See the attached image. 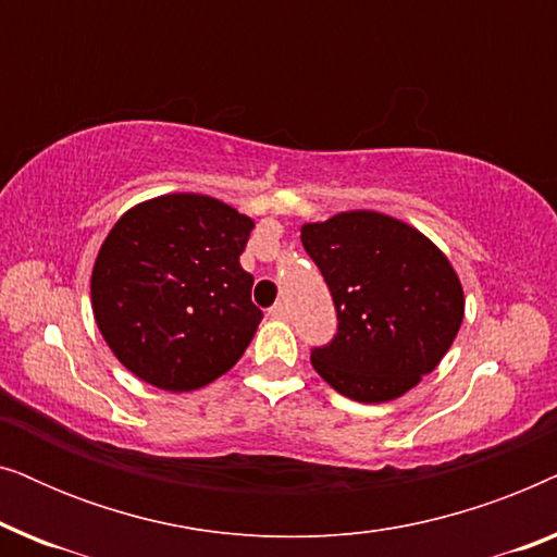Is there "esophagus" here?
<instances>
[{"label": "esophagus", "instance_id": "1", "mask_svg": "<svg viewBox=\"0 0 557 557\" xmlns=\"http://www.w3.org/2000/svg\"><path fill=\"white\" fill-rule=\"evenodd\" d=\"M269 314L273 317V319H286L288 317V307H286V304H273V307L269 309Z\"/></svg>", "mask_w": 557, "mask_h": 557}]
</instances>
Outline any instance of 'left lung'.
<instances>
[{
    "label": "left lung",
    "instance_id": "left-lung-1",
    "mask_svg": "<svg viewBox=\"0 0 557 557\" xmlns=\"http://www.w3.org/2000/svg\"><path fill=\"white\" fill-rule=\"evenodd\" d=\"M330 286L337 332L311 364L357 403L400 398L436 368L463 319L459 276L433 243L400 220L342 212L301 227Z\"/></svg>",
    "mask_w": 557,
    "mask_h": 557
}]
</instances>
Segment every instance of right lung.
Here are the masks:
<instances>
[{"label":"right lung","instance_id":"add662e5","mask_svg":"<svg viewBox=\"0 0 557 557\" xmlns=\"http://www.w3.org/2000/svg\"><path fill=\"white\" fill-rule=\"evenodd\" d=\"M253 220L205 195L136 205L98 250L90 299L106 345L144 383L182 393L240 360L263 311L240 253Z\"/></svg>","mask_w":557,"mask_h":557}]
</instances>
